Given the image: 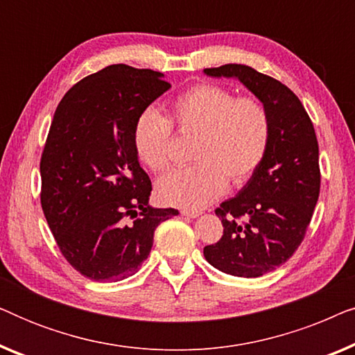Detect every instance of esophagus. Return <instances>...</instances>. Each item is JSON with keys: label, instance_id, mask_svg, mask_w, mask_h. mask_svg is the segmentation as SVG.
<instances>
[{"label": "esophagus", "instance_id": "1", "mask_svg": "<svg viewBox=\"0 0 355 355\" xmlns=\"http://www.w3.org/2000/svg\"><path fill=\"white\" fill-rule=\"evenodd\" d=\"M181 215L187 216V218H197V216H200L202 213L197 210H186V208H184V210H181Z\"/></svg>", "mask_w": 355, "mask_h": 355}]
</instances>
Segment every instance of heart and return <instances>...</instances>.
Here are the masks:
<instances>
[{
  "instance_id": "b5f03b06",
  "label": "heart",
  "mask_w": 355,
  "mask_h": 355,
  "mask_svg": "<svg viewBox=\"0 0 355 355\" xmlns=\"http://www.w3.org/2000/svg\"><path fill=\"white\" fill-rule=\"evenodd\" d=\"M173 119L182 132H198L192 158L196 164L176 169L157 184L166 205L198 210L225 192L226 179L242 184L263 162L270 142V119L255 98H236L225 87L193 85L171 105ZM134 147L145 166L163 173L169 166L173 125L155 108L139 114Z\"/></svg>"
}]
</instances>
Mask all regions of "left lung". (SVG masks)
I'll return each instance as SVG.
<instances>
[{"label": "left lung", "instance_id": "1", "mask_svg": "<svg viewBox=\"0 0 355 355\" xmlns=\"http://www.w3.org/2000/svg\"><path fill=\"white\" fill-rule=\"evenodd\" d=\"M203 72L237 79L268 113L263 162L236 197L216 208L223 237L203 249L208 263L223 273L259 278L293 257L312 220L320 193L317 135L300 100L273 77L245 64Z\"/></svg>", "mask_w": 355, "mask_h": 355}]
</instances>
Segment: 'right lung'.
Listing matches in <instances>:
<instances>
[{"label":"right lung","mask_w":355,"mask_h":355,"mask_svg":"<svg viewBox=\"0 0 355 355\" xmlns=\"http://www.w3.org/2000/svg\"><path fill=\"white\" fill-rule=\"evenodd\" d=\"M171 89L164 74L113 64L58 105L40 162L42 208L64 259L85 278L135 275L159 223L179 215L148 205L152 182L134 147L139 114Z\"/></svg>","instance_id":"obj_1"}]
</instances>
